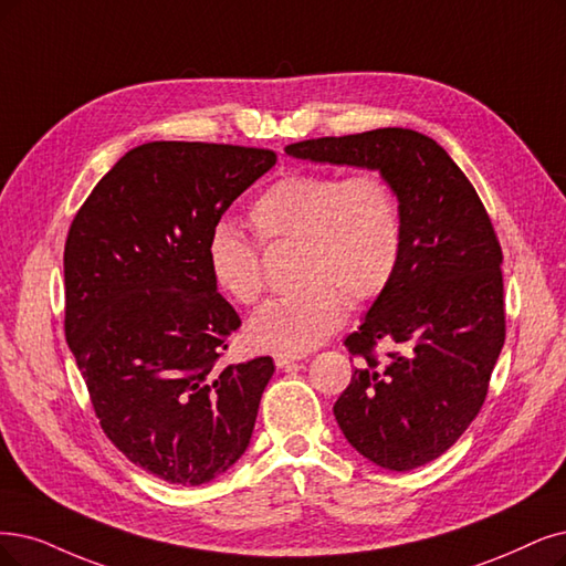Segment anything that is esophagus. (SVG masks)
<instances>
[{
	"mask_svg": "<svg viewBox=\"0 0 566 566\" xmlns=\"http://www.w3.org/2000/svg\"><path fill=\"white\" fill-rule=\"evenodd\" d=\"M272 359H275L277 368H289L291 364L301 361V357H296V354H286V352H275V354H272Z\"/></svg>",
	"mask_w": 566,
	"mask_h": 566,
	"instance_id": "34e87169",
	"label": "esophagus"
}]
</instances>
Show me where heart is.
I'll use <instances>...</instances> for the list:
<instances>
[{
	"mask_svg": "<svg viewBox=\"0 0 566 566\" xmlns=\"http://www.w3.org/2000/svg\"><path fill=\"white\" fill-rule=\"evenodd\" d=\"M263 247L296 242L291 294L270 298L247 324L259 349H315L347 319L349 303L378 301L401 265L403 214L391 181L378 172H291L249 209ZM207 268L223 296L254 305L263 294L261 249L230 223L212 228Z\"/></svg>",
	"mask_w": 566,
	"mask_h": 566,
	"instance_id": "1",
	"label": "heart"
}]
</instances>
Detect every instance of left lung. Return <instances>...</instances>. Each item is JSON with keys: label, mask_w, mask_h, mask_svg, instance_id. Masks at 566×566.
Returning <instances> with one entry per match:
<instances>
[{"label": "left lung", "mask_w": 566, "mask_h": 566, "mask_svg": "<svg viewBox=\"0 0 566 566\" xmlns=\"http://www.w3.org/2000/svg\"><path fill=\"white\" fill-rule=\"evenodd\" d=\"M289 156L378 170L401 200L394 282L345 347L366 364L333 406L349 446L389 471L433 462L485 403L506 340L501 247L475 188L431 137L378 128L289 144ZM399 346L380 365L371 349Z\"/></svg>", "instance_id": "8db88e82"}]
</instances>
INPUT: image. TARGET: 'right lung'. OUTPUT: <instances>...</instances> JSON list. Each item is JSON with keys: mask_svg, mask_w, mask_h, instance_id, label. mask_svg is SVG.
Masks as SVG:
<instances>
[{"mask_svg": "<svg viewBox=\"0 0 566 566\" xmlns=\"http://www.w3.org/2000/svg\"><path fill=\"white\" fill-rule=\"evenodd\" d=\"M275 151L205 142L135 146L76 212L65 244V336L99 427L135 467L202 485L244 454L270 357L221 366L240 317L207 240Z\"/></svg>", "mask_w": 566, "mask_h": 566, "instance_id": "1", "label": "right lung"}]
</instances>
